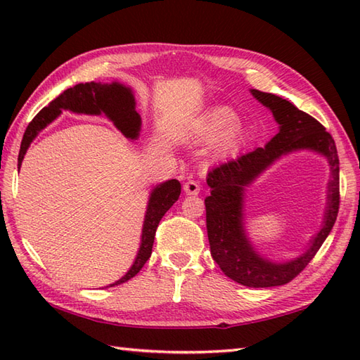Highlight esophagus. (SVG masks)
<instances>
[{
  "mask_svg": "<svg viewBox=\"0 0 360 360\" xmlns=\"http://www.w3.org/2000/svg\"><path fill=\"white\" fill-rule=\"evenodd\" d=\"M200 190H201V187L196 181L190 179L184 184V193L186 195H198V193H200Z\"/></svg>",
  "mask_w": 360,
  "mask_h": 360,
  "instance_id": "obj_1",
  "label": "esophagus"
}]
</instances>
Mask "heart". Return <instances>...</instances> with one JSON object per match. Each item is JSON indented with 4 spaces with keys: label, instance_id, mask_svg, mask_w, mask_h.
Instances as JSON below:
<instances>
[{
    "label": "heart",
    "instance_id": "obj_1",
    "mask_svg": "<svg viewBox=\"0 0 360 360\" xmlns=\"http://www.w3.org/2000/svg\"><path fill=\"white\" fill-rule=\"evenodd\" d=\"M238 116L229 108L213 110L201 128L202 141L212 142L223 135L217 145V155L227 156L232 155L243 142V129L236 125Z\"/></svg>",
    "mask_w": 360,
    "mask_h": 360
}]
</instances>
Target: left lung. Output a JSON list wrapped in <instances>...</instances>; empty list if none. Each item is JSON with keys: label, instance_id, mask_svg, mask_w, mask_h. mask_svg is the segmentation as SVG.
<instances>
[{"label": "left lung", "instance_id": "8db88e82", "mask_svg": "<svg viewBox=\"0 0 360 360\" xmlns=\"http://www.w3.org/2000/svg\"><path fill=\"white\" fill-rule=\"evenodd\" d=\"M258 102L269 108L280 131L266 143L246 155L212 168L207 174L210 196L205 198V223L210 254L229 278L249 288H272L294 280L330 235L339 213V156L333 136L309 114L275 94L250 89ZM297 149H312L323 154L332 168L324 226L303 256L286 264H274L257 255L243 231V188L283 154Z\"/></svg>", "mask_w": 360, "mask_h": 360}]
</instances>
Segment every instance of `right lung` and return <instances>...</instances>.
Masks as SVG:
<instances>
[{"instance_id": "obj_1", "label": "right lung", "mask_w": 360, "mask_h": 360, "mask_svg": "<svg viewBox=\"0 0 360 360\" xmlns=\"http://www.w3.org/2000/svg\"><path fill=\"white\" fill-rule=\"evenodd\" d=\"M136 102L131 88H127L120 85L117 82L112 83H79L70 89L63 91L57 98L44 106V108L37 114L32 122L27 125L25 136H22L20 155H18V168L25 159L26 151L29 148L30 142H32L37 134L41 131L44 127H48L51 122L60 116L62 110H70L74 112H83V114H105L106 117L112 120V124L120 129L122 134L128 139H137L141 131V116L136 112ZM181 195V184L179 181L170 179L165 181L162 184L156 186L153 188L150 195L147 213H145L143 227H142V240L141 248L137 252L136 259L129 271L110 286L122 285V283L133 278L134 275L139 272L147 259L151 257L153 243H155L156 229L159 226V221L162 219L165 212L172 207V205L178 201ZM108 288V286H106Z\"/></svg>"}]
</instances>
